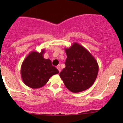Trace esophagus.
<instances>
[{
	"mask_svg": "<svg viewBox=\"0 0 123 123\" xmlns=\"http://www.w3.org/2000/svg\"><path fill=\"white\" fill-rule=\"evenodd\" d=\"M57 69L58 70L59 72H61V68H60V66H57Z\"/></svg>",
	"mask_w": 123,
	"mask_h": 123,
	"instance_id": "obj_1",
	"label": "esophagus"
}]
</instances>
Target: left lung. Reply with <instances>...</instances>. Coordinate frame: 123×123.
<instances>
[{"label":"left lung","mask_w":123,"mask_h":123,"mask_svg":"<svg viewBox=\"0 0 123 123\" xmlns=\"http://www.w3.org/2000/svg\"><path fill=\"white\" fill-rule=\"evenodd\" d=\"M67 55L65 68L60 76L66 87L72 92H80L88 89L95 82L99 66L90 52L79 43H74L65 48Z\"/></svg>","instance_id":"left-lung-1"}]
</instances>
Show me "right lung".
<instances>
[{"label": "right lung", "mask_w": 123, "mask_h": 123, "mask_svg": "<svg viewBox=\"0 0 123 123\" xmlns=\"http://www.w3.org/2000/svg\"><path fill=\"white\" fill-rule=\"evenodd\" d=\"M44 49L40 53L32 51L22 63L21 76L25 85L32 88H39L46 84L51 76L59 71L51 64L50 59L44 58Z\"/></svg>", "instance_id": "1"}]
</instances>
